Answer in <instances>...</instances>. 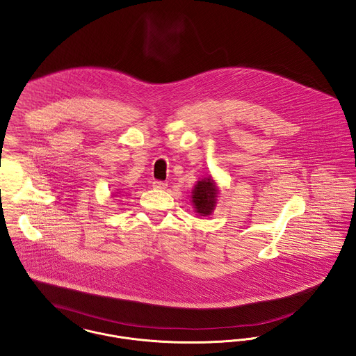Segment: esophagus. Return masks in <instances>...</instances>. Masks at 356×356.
I'll use <instances>...</instances> for the list:
<instances>
[{
	"instance_id": "1",
	"label": "esophagus",
	"mask_w": 356,
	"mask_h": 356,
	"mask_svg": "<svg viewBox=\"0 0 356 356\" xmlns=\"http://www.w3.org/2000/svg\"><path fill=\"white\" fill-rule=\"evenodd\" d=\"M152 186H153V188L156 189H165L167 188V183H164V181H160V180H154L153 183H152Z\"/></svg>"
}]
</instances>
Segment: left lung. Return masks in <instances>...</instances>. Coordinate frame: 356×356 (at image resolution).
<instances>
[{
	"label": "left lung",
	"instance_id": "1",
	"mask_svg": "<svg viewBox=\"0 0 356 356\" xmlns=\"http://www.w3.org/2000/svg\"><path fill=\"white\" fill-rule=\"evenodd\" d=\"M192 203L195 206V211L200 213L202 216L209 215L215 206H216V197H218V187L215 181L207 177L195 186L192 191Z\"/></svg>",
	"mask_w": 356,
	"mask_h": 356
}]
</instances>
